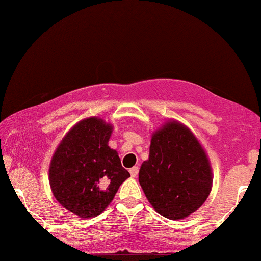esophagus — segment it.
Listing matches in <instances>:
<instances>
[{
	"label": "esophagus",
	"mask_w": 261,
	"mask_h": 261,
	"mask_svg": "<svg viewBox=\"0 0 261 261\" xmlns=\"http://www.w3.org/2000/svg\"><path fill=\"white\" fill-rule=\"evenodd\" d=\"M130 174L133 178H136L137 174H139V167H133V168L130 169Z\"/></svg>",
	"instance_id": "1"
}]
</instances>
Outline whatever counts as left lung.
<instances>
[{
  "instance_id": "1",
  "label": "left lung",
  "mask_w": 261,
  "mask_h": 261,
  "mask_svg": "<svg viewBox=\"0 0 261 261\" xmlns=\"http://www.w3.org/2000/svg\"><path fill=\"white\" fill-rule=\"evenodd\" d=\"M139 181L155 211L181 220L207 199L212 184L208 160L193 133L176 121L155 131L149 158L141 166Z\"/></svg>"
}]
</instances>
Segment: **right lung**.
<instances>
[{
  "label": "right lung",
  "mask_w": 261,
  "mask_h": 261,
  "mask_svg": "<svg viewBox=\"0 0 261 261\" xmlns=\"http://www.w3.org/2000/svg\"><path fill=\"white\" fill-rule=\"evenodd\" d=\"M113 127L88 118L68 131L54 154L50 187L58 201L82 218L103 212L130 176L115 149L108 146Z\"/></svg>",
  "instance_id": "add662e5"
}]
</instances>
